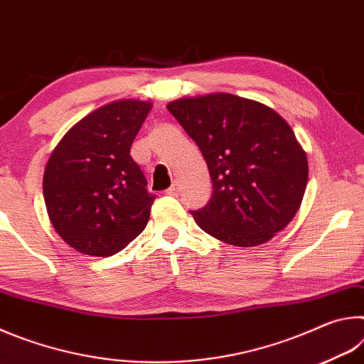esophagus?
Here are the masks:
<instances>
[{
  "instance_id": "obj_1",
  "label": "esophagus",
  "mask_w": 364,
  "mask_h": 364,
  "mask_svg": "<svg viewBox=\"0 0 364 364\" xmlns=\"http://www.w3.org/2000/svg\"><path fill=\"white\" fill-rule=\"evenodd\" d=\"M180 189H181V183L180 181H173V184H171V186L165 191V193H167L168 196H178L180 194Z\"/></svg>"
}]
</instances>
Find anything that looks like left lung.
I'll list each match as a JSON object with an SVG mask.
<instances>
[{
    "instance_id": "obj_1",
    "label": "left lung",
    "mask_w": 364,
    "mask_h": 364,
    "mask_svg": "<svg viewBox=\"0 0 364 364\" xmlns=\"http://www.w3.org/2000/svg\"><path fill=\"white\" fill-rule=\"evenodd\" d=\"M170 114L196 141L213 194L193 217L226 244L255 247L291 223L308 181V160L292 128L264 104L230 93L181 97Z\"/></svg>"
}]
</instances>
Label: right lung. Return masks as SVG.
<instances>
[{"label": "right lung", "instance_id": "add662e5", "mask_svg": "<svg viewBox=\"0 0 364 364\" xmlns=\"http://www.w3.org/2000/svg\"><path fill=\"white\" fill-rule=\"evenodd\" d=\"M152 102L117 100L67 132L49 157L43 196L54 230L80 254L110 257L147 225L156 197L130 156Z\"/></svg>", "mask_w": 364, "mask_h": 364}]
</instances>
